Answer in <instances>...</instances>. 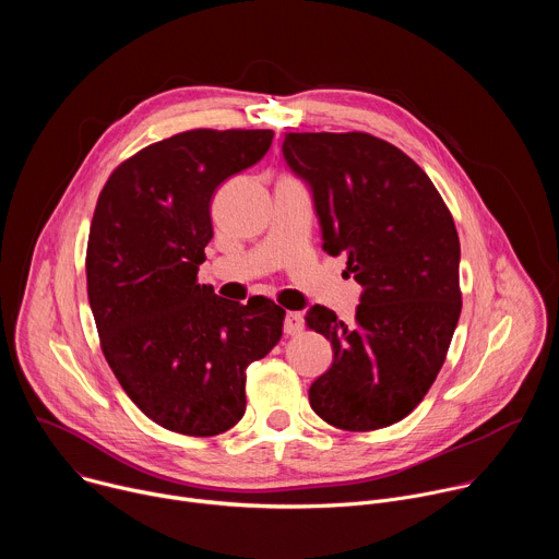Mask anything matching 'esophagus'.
<instances>
[{"mask_svg": "<svg viewBox=\"0 0 559 559\" xmlns=\"http://www.w3.org/2000/svg\"><path fill=\"white\" fill-rule=\"evenodd\" d=\"M285 332L289 336H296L302 332V313L300 311H287L285 316Z\"/></svg>", "mask_w": 559, "mask_h": 559, "instance_id": "34e87169", "label": "esophagus"}]
</instances>
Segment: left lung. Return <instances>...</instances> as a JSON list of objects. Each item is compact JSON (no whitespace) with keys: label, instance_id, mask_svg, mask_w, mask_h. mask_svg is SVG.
<instances>
[{"label":"left lung","instance_id":"8db88e82","mask_svg":"<svg viewBox=\"0 0 559 559\" xmlns=\"http://www.w3.org/2000/svg\"><path fill=\"white\" fill-rule=\"evenodd\" d=\"M283 156L311 190L323 250L362 285L352 325L323 305L305 316L334 349L309 405L345 431L389 427L423 403L462 311L453 216L414 158L367 132H287Z\"/></svg>","mask_w":559,"mask_h":559}]
</instances>
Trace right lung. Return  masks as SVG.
I'll list each match as a JSON object with an SVG mask.
<instances>
[{
  "label": "right lung",
  "mask_w": 559,
  "mask_h": 559,
  "mask_svg": "<svg viewBox=\"0 0 559 559\" xmlns=\"http://www.w3.org/2000/svg\"><path fill=\"white\" fill-rule=\"evenodd\" d=\"M272 130H188L126 158L91 223L86 278L102 352L130 401L194 438L246 414V371L283 336L285 309L199 285L212 238L210 201L265 156Z\"/></svg>",
  "instance_id": "right-lung-1"
}]
</instances>
